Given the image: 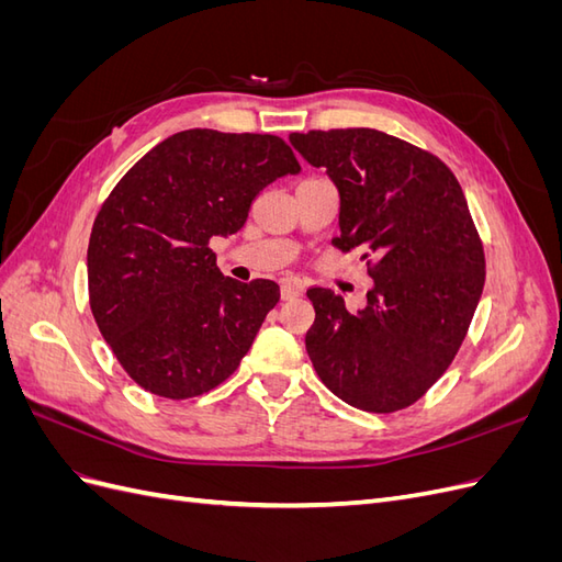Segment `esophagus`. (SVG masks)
Returning <instances> with one entry per match:
<instances>
[{"instance_id":"obj_1","label":"esophagus","mask_w":562,"mask_h":562,"mask_svg":"<svg viewBox=\"0 0 562 562\" xmlns=\"http://www.w3.org/2000/svg\"><path fill=\"white\" fill-rule=\"evenodd\" d=\"M297 295H302V283L300 281H283L281 283V297L283 300H293V297H297Z\"/></svg>"}]
</instances>
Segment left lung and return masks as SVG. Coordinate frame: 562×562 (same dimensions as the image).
Returning <instances> with one entry per match:
<instances>
[{
	"mask_svg": "<svg viewBox=\"0 0 562 562\" xmlns=\"http://www.w3.org/2000/svg\"><path fill=\"white\" fill-rule=\"evenodd\" d=\"M291 145L337 187L335 246L378 260L356 314L342 295L310 288V359L345 403L401 411L448 370L483 295V246L462 187L429 151L375 128L291 133Z\"/></svg>",
	"mask_w": 562,
	"mask_h": 562,
	"instance_id": "left-lung-1",
	"label": "left lung"
}]
</instances>
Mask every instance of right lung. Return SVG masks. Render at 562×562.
<instances>
[{"instance_id":"1","label":"right lung","mask_w":562,"mask_h":562,"mask_svg":"<svg viewBox=\"0 0 562 562\" xmlns=\"http://www.w3.org/2000/svg\"><path fill=\"white\" fill-rule=\"evenodd\" d=\"M302 171L277 135L180 131L122 178L89 241L100 333L143 389L192 398L239 368L279 285L223 277L209 248L236 234L267 184Z\"/></svg>"}]
</instances>
